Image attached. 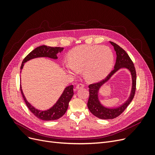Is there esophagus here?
<instances>
[{
    "label": "esophagus",
    "instance_id": "obj_1",
    "mask_svg": "<svg viewBox=\"0 0 155 155\" xmlns=\"http://www.w3.org/2000/svg\"><path fill=\"white\" fill-rule=\"evenodd\" d=\"M84 87V85L83 83H79L76 86V88L77 89H79V88H83Z\"/></svg>",
    "mask_w": 155,
    "mask_h": 155
}]
</instances>
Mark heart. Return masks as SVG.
Returning a JSON list of instances; mask_svg holds the SVG:
<instances>
[{"instance_id":"1","label":"heart","mask_w":155,"mask_h":155,"mask_svg":"<svg viewBox=\"0 0 155 155\" xmlns=\"http://www.w3.org/2000/svg\"><path fill=\"white\" fill-rule=\"evenodd\" d=\"M67 71L75 75L83 71L85 79L96 82L105 78L113 67L114 55L107 46L80 45L73 48L68 55Z\"/></svg>"}]
</instances>
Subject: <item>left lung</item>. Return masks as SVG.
<instances>
[{
  "label": "left lung",
  "instance_id": "1",
  "mask_svg": "<svg viewBox=\"0 0 155 155\" xmlns=\"http://www.w3.org/2000/svg\"><path fill=\"white\" fill-rule=\"evenodd\" d=\"M110 43L114 46V50L116 53V61L114 70L111 71V72L104 79H103L100 82L91 84L88 86L89 98L87 103L88 109L93 115L103 120L114 119L122 113L130 104V103L132 101L135 94L136 85H137V73H136L135 67L132 60L130 59L126 51L122 48H121L120 46L111 41H110ZM122 68L128 69L131 72V75L132 76L133 85L130 96L129 99L121 106L114 108L113 109L107 108L103 106L99 101L98 99V92L101 87L108 81L112 74L119 69Z\"/></svg>",
  "mask_w": 155,
  "mask_h": 155
}]
</instances>
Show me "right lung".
Returning a JSON list of instances; mask_svg holds the SVG:
<instances>
[{
  "mask_svg": "<svg viewBox=\"0 0 155 155\" xmlns=\"http://www.w3.org/2000/svg\"><path fill=\"white\" fill-rule=\"evenodd\" d=\"M63 49V48L61 47H51V46H47L45 45L40 46L39 47L35 48L34 50H32L31 52L28 55H27L26 57L23 59L21 67V70L22 69L25 63L27 62L28 61L36 58L46 57L54 59H58L57 54L59 52H61ZM73 88V85H70L65 88L63 94L59 98L58 101L56 102V104L52 107L50 108V109L46 110H39L35 109V107L31 106L30 103L26 100L24 94H23L21 85L20 87L21 92L22 95L23 99H24L28 108L37 117V118L45 121H51L58 120L65 114V112L67 110V109L68 107L69 102L70 100L72 99V97L74 95Z\"/></svg>",
  "mask_w": 155,
  "mask_h": 155,
  "instance_id": "right-lung-1",
  "label": "right lung"
}]
</instances>
